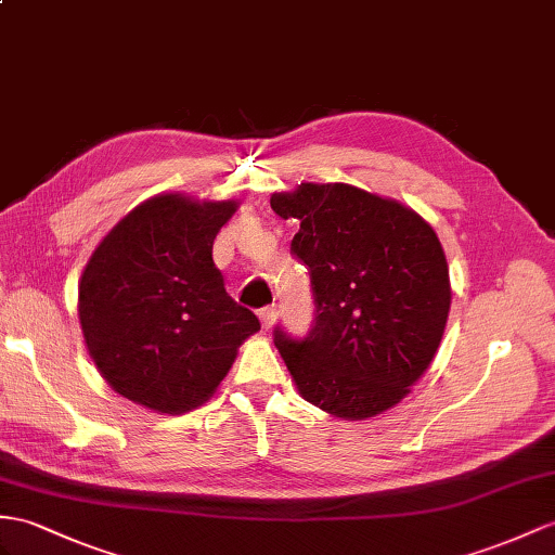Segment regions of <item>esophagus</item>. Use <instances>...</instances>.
<instances>
[{"instance_id": "1", "label": "esophagus", "mask_w": 555, "mask_h": 555, "mask_svg": "<svg viewBox=\"0 0 555 555\" xmlns=\"http://www.w3.org/2000/svg\"><path fill=\"white\" fill-rule=\"evenodd\" d=\"M259 320L263 324V330H270L278 320V310L275 308H261L259 310Z\"/></svg>"}]
</instances>
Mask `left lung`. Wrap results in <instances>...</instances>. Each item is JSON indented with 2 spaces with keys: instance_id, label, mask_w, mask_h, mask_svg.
Returning a JSON list of instances; mask_svg holds the SVG:
<instances>
[{
  "instance_id": "8db88e82",
  "label": "left lung",
  "mask_w": 555,
  "mask_h": 555,
  "mask_svg": "<svg viewBox=\"0 0 555 555\" xmlns=\"http://www.w3.org/2000/svg\"><path fill=\"white\" fill-rule=\"evenodd\" d=\"M270 207L301 223L292 254L313 287L304 339L273 332L299 393L350 422L393 408L428 370L450 313L436 231L414 209L348 183H301Z\"/></svg>"
}]
</instances>
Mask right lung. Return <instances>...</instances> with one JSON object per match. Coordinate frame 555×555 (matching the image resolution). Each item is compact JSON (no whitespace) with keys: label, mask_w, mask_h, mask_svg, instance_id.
Masks as SVG:
<instances>
[{"label":"right lung","mask_w":555,"mask_h":555,"mask_svg":"<svg viewBox=\"0 0 555 555\" xmlns=\"http://www.w3.org/2000/svg\"><path fill=\"white\" fill-rule=\"evenodd\" d=\"M237 202L157 195L103 237L79 282V324L103 379L162 414L199 408L261 330L228 296L211 247Z\"/></svg>","instance_id":"add662e5"}]
</instances>
